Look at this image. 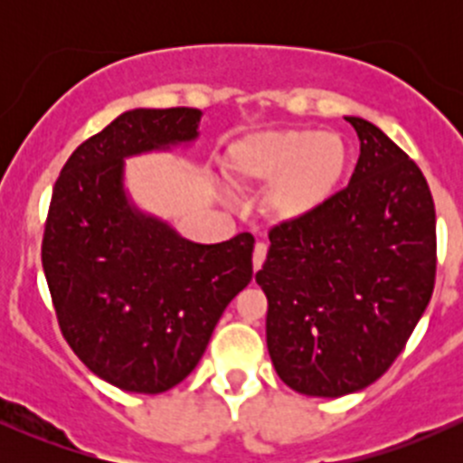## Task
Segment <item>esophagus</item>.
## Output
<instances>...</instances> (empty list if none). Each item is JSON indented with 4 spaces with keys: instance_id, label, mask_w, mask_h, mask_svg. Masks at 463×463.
<instances>
[{
    "instance_id": "esophagus-1",
    "label": "esophagus",
    "mask_w": 463,
    "mask_h": 463,
    "mask_svg": "<svg viewBox=\"0 0 463 463\" xmlns=\"http://www.w3.org/2000/svg\"><path fill=\"white\" fill-rule=\"evenodd\" d=\"M266 260V244H255V250H253V269L260 270L261 264H264Z\"/></svg>"
}]
</instances>
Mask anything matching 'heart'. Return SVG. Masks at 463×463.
<instances>
[{
    "label": "heart",
    "mask_w": 463,
    "mask_h": 463,
    "mask_svg": "<svg viewBox=\"0 0 463 463\" xmlns=\"http://www.w3.org/2000/svg\"><path fill=\"white\" fill-rule=\"evenodd\" d=\"M349 152L334 132L311 128L255 132L231 145L226 175L240 190L269 188L266 210L279 223L322 213L347 172Z\"/></svg>",
    "instance_id": "1"
}]
</instances>
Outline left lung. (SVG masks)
Masks as SVG:
<instances>
[{"label": "left lung", "mask_w": 463, "mask_h": 463, "mask_svg": "<svg viewBox=\"0 0 463 463\" xmlns=\"http://www.w3.org/2000/svg\"><path fill=\"white\" fill-rule=\"evenodd\" d=\"M345 120L361 141L349 185L309 222L273 228L255 275L275 372L326 399L385 374L430 302L437 269L426 176L376 125Z\"/></svg>", "instance_id": "obj_1"}]
</instances>
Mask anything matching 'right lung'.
I'll list each match as a JSON object with an SVG mask.
<instances>
[{"instance_id": "add662e5", "label": "right lung", "mask_w": 463, "mask_h": 463, "mask_svg": "<svg viewBox=\"0 0 463 463\" xmlns=\"http://www.w3.org/2000/svg\"><path fill=\"white\" fill-rule=\"evenodd\" d=\"M202 109H129L85 141L55 181L42 266L60 329L102 381L137 394L179 385L228 302L253 278V235L181 237L125 185V158L190 147Z\"/></svg>"}]
</instances>
